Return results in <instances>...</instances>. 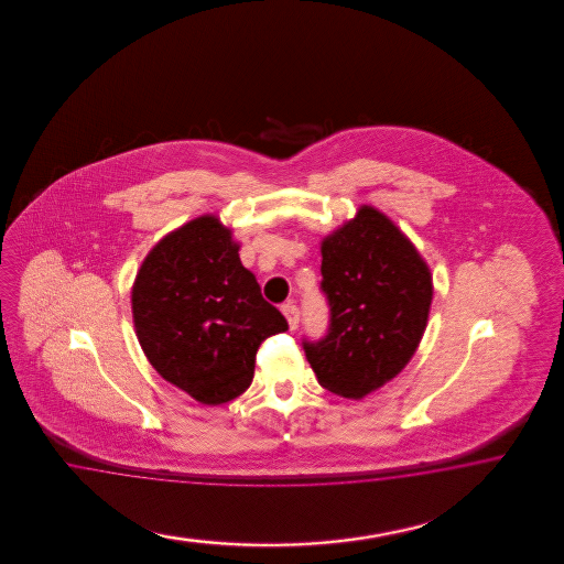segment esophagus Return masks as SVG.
I'll list each match as a JSON object with an SVG mask.
<instances>
[{
  "instance_id": "34e87169",
  "label": "esophagus",
  "mask_w": 564,
  "mask_h": 564,
  "mask_svg": "<svg viewBox=\"0 0 564 564\" xmlns=\"http://www.w3.org/2000/svg\"><path fill=\"white\" fill-rule=\"evenodd\" d=\"M281 310H283V314H285V318H288V323H290L291 330L297 328V325H300V310H297V306L285 304Z\"/></svg>"
}]
</instances>
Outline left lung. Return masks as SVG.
I'll use <instances>...</instances> for the list:
<instances>
[{"instance_id":"1","label":"left lung","mask_w":564,"mask_h":564,"mask_svg":"<svg viewBox=\"0 0 564 564\" xmlns=\"http://www.w3.org/2000/svg\"><path fill=\"white\" fill-rule=\"evenodd\" d=\"M321 254L330 326L304 351L321 387L361 399L413 358L432 306V274L411 239L375 206H359L328 234Z\"/></svg>"}]
</instances>
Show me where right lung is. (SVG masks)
Instances as JSON below:
<instances>
[{"label":"right lung","instance_id":"add662e5","mask_svg":"<svg viewBox=\"0 0 564 564\" xmlns=\"http://www.w3.org/2000/svg\"><path fill=\"white\" fill-rule=\"evenodd\" d=\"M219 217L177 227L140 264L132 285L138 343L154 370L203 405H221L254 378L258 347L288 330Z\"/></svg>","mask_w":564,"mask_h":564}]
</instances>
